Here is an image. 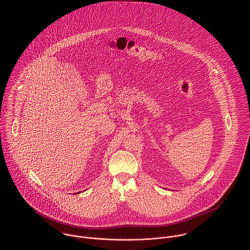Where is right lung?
<instances>
[{"label": "right lung", "mask_w": 250, "mask_h": 250, "mask_svg": "<svg viewBox=\"0 0 250 250\" xmlns=\"http://www.w3.org/2000/svg\"><path fill=\"white\" fill-rule=\"evenodd\" d=\"M77 193H80V192H77Z\"/></svg>", "instance_id": "obj_1"}]
</instances>
